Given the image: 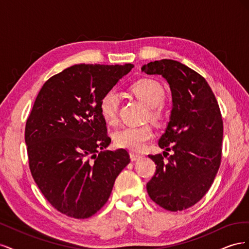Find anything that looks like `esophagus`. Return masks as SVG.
Returning a JSON list of instances; mask_svg holds the SVG:
<instances>
[{
	"label": "esophagus",
	"mask_w": 249,
	"mask_h": 249,
	"mask_svg": "<svg viewBox=\"0 0 249 249\" xmlns=\"http://www.w3.org/2000/svg\"><path fill=\"white\" fill-rule=\"evenodd\" d=\"M130 158H131V161H139L141 160L143 156L139 155V154H135V153H131L130 154Z\"/></svg>",
	"instance_id": "1"
}]
</instances>
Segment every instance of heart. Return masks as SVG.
I'll use <instances>...</instances> for the list:
<instances>
[{
    "label": "heart",
    "instance_id": "b5f03b06",
    "mask_svg": "<svg viewBox=\"0 0 249 249\" xmlns=\"http://www.w3.org/2000/svg\"><path fill=\"white\" fill-rule=\"evenodd\" d=\"M132 92L150 108V117H161L160 105L165 100V90L159 82L152 79H140L131 86ZM119 94L116 90H110L100 103L103 118L109 124H115L118 118ZM155 136L154 129L149 124L141 126H124L117 130L113 138L118 147L138 152L144 148L146 143Z\"/></svg>",
    "mask_w": 249,
    "mask_h": 249
}]
</instances>
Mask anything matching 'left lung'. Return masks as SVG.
<instances>
[{"label": "left lung", "mask_w": 249, "mask_h": 249, "mask_svg": "<svg viewBox=\"0 0 249 249\" xmlns=\"http://www.w3.org/2000/svg\"><path fill=\"white\" fill-rule=\"evenodd\" d=\"M147 74H161L169 84L172 110L159 146L174 155L166 162L148 155L156 172L146 184L149 197L171 212L194 206L209 191L221 163L223 122L219 105L205 78L170 59L142 66Z\"/></svg>", "instance_id": "obj_1"}]
</instances>
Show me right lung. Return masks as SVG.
I'll use <instances>...</instances> for the list:
<instances>
[{
    "mask_svg": "<svg viewBox=\"0 0 249 249\" xmlns=\"http://www.w3.org/2000/svg\"><path fill=\"white\" fill-rule=\"evenodd\" d=\"M132 69L133 64L72 65L50 78L36 97L25 129L29 167L60 213L77 219L94 215L130 163L124 148L103 150L111 138L100 103Z\"/></svg>",
    "mask_w": 249,
    "mask_h": 249,
    "instance_id": "1",
    "label": "right lung"
}]
</instances>
